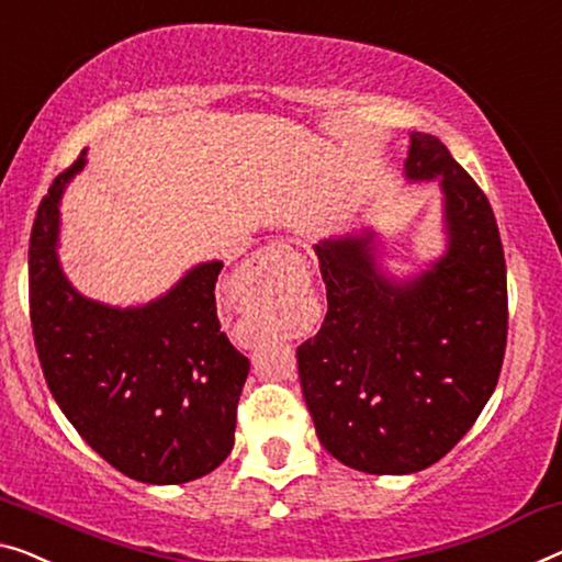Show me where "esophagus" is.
Here are the masks:
<instances>
[{
  "instance_id": "1",
  "label": "esophagus",
  "mask_w": 562,
  "mask_h": 562,
  "mask_svg": "<svg viewBox=\"0 0 562 562\" xmlns=\"http://www.w3.org/2000/svg\"><path fill=\"white\" fill-rule=\"evenodd\" d=\"M280 252H284V247H282V245H272V247H267V255H280Z\"/></svg>"
}]
</instances>
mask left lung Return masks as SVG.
<instances>
[{
	"instance_id": "1",
	"label": "left lung",
	"mask_w": 562,
	"mask_h": 562,
	"mask_svg": "<svg viewBox=\"0 0 562 562\" xmlns=\"http://www.w3.org/2000/svg\"><path fill=\"white\" fill-rule=\"evenodd\" d=\"M408 181L439 179L447 252L408 280L375 259V232L315 245L328 315L297 348L317 439L366 474H412L472 429L507 346V267L484 191L437 136L412 133Z\"/></svg>"
}]
</instances>
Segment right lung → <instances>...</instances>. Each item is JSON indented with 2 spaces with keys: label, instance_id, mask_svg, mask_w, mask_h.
Here are the masks:
<instances>
[{
  "label": "right lung",
  "instance_id": "1",
  "mask_svg": "<svg viewBox=\"0 0 562 562\" xmlns=\"http://www.w3.org/2000/svg\"><path fill=\"white\" fill-rule=\"evenodd\" d=\"M86 150L53 181L30 237V317L42 373L75 431L108 464L146 484L214 472L234 447L249 361L216 317L220 259L201 262L136 307L80 295L65 278L60 199Z\"/></svg>",
  "mask_w": 562,
  "mask_h": 562
}]
</instances>
